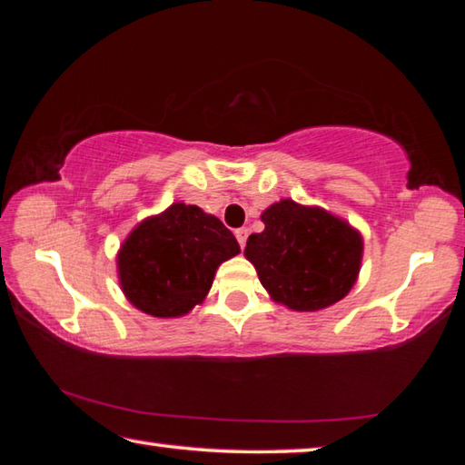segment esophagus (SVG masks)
<instances>
[{"instance_id": "obj_1", "label": "esophagus", "mask_w": 465, "mask_h": 465, "mask_svg": "<svg viewBox=\"0 0 465 465\" xmlns=\"http://www.w3.org/2000/svg\"><path fill=\"white\" fill-rule=\"evenodd\" d=\"M235 238H238L240 248L246 246V240H248V230H246V227H240V230H235Z\"/></svg>"}]
</instances>
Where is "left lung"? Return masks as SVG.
Returning <instances> with one entry per match:
<instances>
[{
	"mask_svg": "<svg viewBox=\"0 0 465 465\" xmlns=\"http://www.w3.org/2000/svg\"><path fill=\"white\" fill-rule=\"evenodd\" d=\"M262 222L264 230L250 235L243 254L274 302L316 312L355 285L363 240L342 219L282 199L264 211Z\"/></svg>",
	"mask_w": 465,
	"mask_h": 465,
	"instance_id": "obj_1",
	"label": "left lung"
}]
</instances>
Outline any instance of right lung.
<instances>
[{
    "label": "right lung",
    "mask_w": 465,
    "mask_h": 465,
    "mask_svg": "<svg viewBox=\"0 0 465 465\" xmlns=\"http://www.w3.org/2000/svg\"><path fill=\"white\" fill-rule=\"evenodd\" d=\"M238 252V240L217 217L176 203L124 240L119 252L123 293L149 316H184L209 293L217 266Z\"/></svg>",
    "instance_id": "right-lung-1"
}]
</instances>
